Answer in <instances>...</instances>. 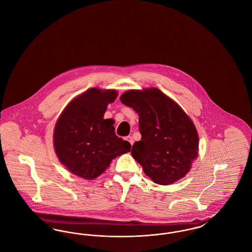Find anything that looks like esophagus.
Returning a JSON list of instances; mask_svg holds the SVG:
<instances>
[{
    "mask_svg": "<svg viewBox=\"0 0 252 252\" xmlns=\"http://www.w3.org/2000/svg\"><path fill=\"white\" fill-rule=\"evenodd\" d=\"M126 139V141L129 142V144L133 145V144H134V140H133V138H132L131 136H127Z\"/></svg>",
    "mask_w": 252,
    "mask_h": 252,
    "instance_id": "obj_1",
    "label": "esophagus"
}]
</instances>
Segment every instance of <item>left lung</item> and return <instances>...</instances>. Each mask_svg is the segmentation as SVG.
Listing matches in <instances>:
<instances>
[{"mask_svg":"<svg viewBox=\"0 0 252 252\" xmlns=\"http://www.w3.org/2000/svg\"><path fill=\"white\" fill-rule=\"evenodd\" d=\"M121 102L139 115L142 139L131 155L155 183L170 185L184 178L197 158L198 133L192 119L157 88L128 90Z\"/></svg>","mask_w":252,"mask_h":252,"instance_id":"8db88e82","label":"left lung"}]
</instances>
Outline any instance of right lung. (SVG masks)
Wrapping results in <instances>:
<instances>
[{"label": "right lung", "instance_id": "1", "mask_svg": "<svg viewBox=\"0 0 252 252\" xmlns=\"http://www.w3.org/2000/svg\"><path fill=\"white\" fill-rule=\"evenodd\" d=\"M116 90L91 88L74 97L62 110L53 135L60 163L84 180L98 178L113 158L129 152L131 144L116 136L114 120L104 119Z\"/></svg>", "mask_w": 252, "mask_h": 252}]
</instances>
